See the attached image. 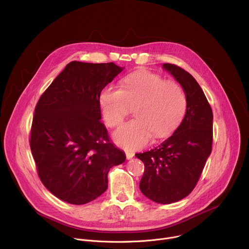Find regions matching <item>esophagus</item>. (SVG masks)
<instances>
[{
	"label": "esophagus",
	"instance_id": "esophagus-1",
	"mask_svg": "<svg viewBox=\"0 0 249 249\" xmlns=\"http://www.w3.org/2000/svg\"><path fill=\"white\" fill-rule=\"evenodd\" d=\"M125 155H126V158L128 160H130V159H132V158L134 157V153L133 152H125Z\"/></svg>",
	"mask_w": 249,
	"mask_h": 249
}]
</instances>
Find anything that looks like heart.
<instances>
[{
	"instance_id": "heart-1",
	"label": "heart",
	"mask_w": 249,
	"mask_h": 249,
	"mask_svg": "<svg viewBox=\"0 0 249 249\" xmlns=\"http://www.w3.org/2000/svg\"><path fill=\"white\" fill-rule=\"evenodd\" d=\"M99 106L105 123L118 127L134 107V119L119 128L114 139L126 149L136 150L152 139L164 138L182 121L187 98L178 82L165 80L150 71H136L123 78L121 88L105 86L99 94Z\"/></svg>"
}]
</instances>
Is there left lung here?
<instances>
[{
    "label": "left lung",
    "mask_w": 249,
    "mask_h": 249,
    "mask_svg": "<svg viewBox=\"0 0 249 249\" xmlns=\"http://www.w3.org/2000/svg\"><path fill=\"white\" fill-rule=\"evenodd\" d=\"M182 85L186 115L171 137L136 154L145 166L140 190L151 200L168 205L186 197L197 184L213 146V110L196 80L182 67L164 63Z\"/></svg>",
    "instance_id": "8db88e82"
}]
</instances>
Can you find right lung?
Instances as JSON below:
<instances>
[{"mask_svg":"<svg viewBox=\"0 0 249 249\" xmlns=\"http://www.w3.org/2000/svg\"><path fill=\"white\" fill-rule=\"evenodd\" d=\"M123 71L113 62L71 61L39 97L30 146L37 175L53 195L84 205L108 187L107 174L126 157L101 123L99 94Z\"/></svg>","mask_w":249,"mask_h":249,"instance_id":"obj_1","label":"right lung"}]
</instances>
